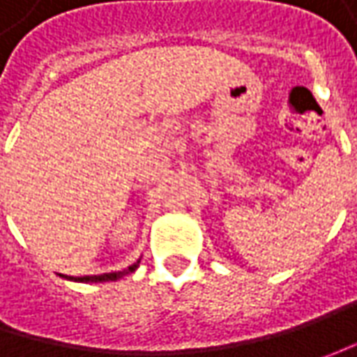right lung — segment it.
Instances as JSON below:
<instances>
[{
	"mask_svg": "<svg viewBox=\"0 0 357 357\" xmlns=\"http://www.w3.org/2000/svg\"><path fill=\"white\" fill-rule=\"evenodd\" d=\"M139 262H141V258L135 262V264H130L129 268H125V270H119V272H107V274H97V276H65L61 274L65 280H73V282H113L119 280V278H123V276H127L130 272H135L137 268H139Z\"/></svg>",
	"mask_w": 357,
	"mask_h": 357,
	"instance_id": "right-lung-1",
	"label": "right lung"
}]
</instances>
